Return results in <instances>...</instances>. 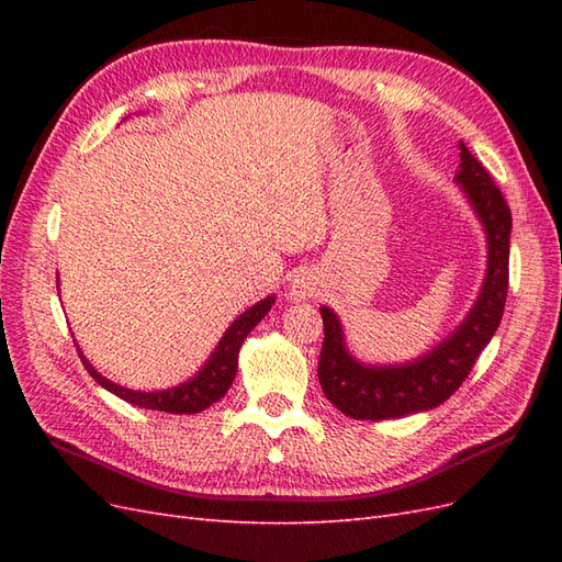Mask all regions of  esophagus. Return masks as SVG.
<instances>
[{"label":"esophagus","mask_w":562,"mask_h":562,"mask_svg":"<svg viewBox=\"0 0 562 562\" xmlns=\"http://www.w3.org/2000/svg\"><path fill=\"white\" fill-rule=\"evenodd\" d=\"M321 279L316 271L312 269H302L295 274L291 288H288V295H291V300H312V297H318L321 293Z\"/></svg>","instance_id":"1"}]
</instances>
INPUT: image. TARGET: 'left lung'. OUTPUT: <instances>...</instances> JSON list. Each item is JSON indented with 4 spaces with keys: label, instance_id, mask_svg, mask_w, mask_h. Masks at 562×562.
<instances>
[{
    "label": "left lung",
    "instance_id": "obj_1",
    "mask_svg": "<svg viewBox=\"0 0 562 562\" xmlns=\"http://www.w3.org/2000/svg\"><path fill=\"white\" fill-rule=\"evenodd\" d=\"M462 149L457 182L464 187L471 206L487 232V277L471 314L446 342L422 356L419 361L398 368H368L347 353L337 316L321 307L323 349L318 359V382L323 394L339 413L351 419H391L429 411L448 401L462 386L481 351L499 328L508 293V239H512V209L487 168L471 151Z\"/></svg>",
    "mask_w": 562,
    "mask_h": 562
}]
</instances>
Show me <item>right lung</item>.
Listing matches in <instances>:
<instances>
[{"instance_id": "1", "label": "right lung", "mask_w": 562, "mask_h": 562, "mask_svg": "<svg viewBox=\"0 0 562 562\" xmlns=\"http://www.w3.org/2000/svg\"><path fill=\"white\" fill-rule=\"evenodd\" d=\"M271 304H274V297H267V300L255 304V307H250L246 314L236 318L229 326V330L225 333V337L220 339V345L213 351L206 368H203L194 380L184 382L176 389L149 391V394H147V391H131V389H124V386H119V384L105 380L103 375H98L93 366L87 359H83L81 351H79V359H81L83 368L89 370V375L100 386H105L108 391H112L114 396L124 398L131 405L147 407V411L173 413V415H194V413L206 411V407H211L213 403H217L220 398L227 394V389L234 382L236 368H239L236 359H239V349L244 345V339L255 326H258L262 316L271 310Z\"/></svg>"}]
</instances>
